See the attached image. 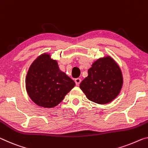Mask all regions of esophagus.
<instances>
[{"label": "esophagus", "mask_w": 148, "mask_h": 148, "mask_svg": "<svg viewBox=\"0 0 148 148\" xmlns=\"http://www.w3.org/2000/svg\"><path fill=\"white\" fill-rule=\"evenodd\" d=\"M75 82L76 85L79 86V84H80V83H81V79H79V78H77V79H75Z\"/></svg>", "instance_id": "esophagus-1"}]
</instances>
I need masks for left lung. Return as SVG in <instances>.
<instances>
[{"label": "left lung", "instance_id": "left-lung-1", "mask_svg": "<svg viewBox=\"0 0 148 148\" xmlns=\"http://www.w3.org/2000/svg\"><path fill=\"white\" fill-rule=\"evenodd\" d=\"M123 85L122 73L119 65L110 56L98 59L88 70V76L80 84L87 99L104 104L116 97Z\"/></svg>", "mask_w": 148, "mask_h": 148}]
</instances>
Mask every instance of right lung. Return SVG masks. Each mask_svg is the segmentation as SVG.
<instances>
[{
	"label": "right lung",
	"mask_w": 148,
	"mask_h": 148,
	"mask_svg": "<svg viewBox=\"0 0 148 148\" xmlns=\"http://www.w3.org/2000/svg\"><path fill=\"white\" fill-rule=\"evenodd\" d=\"M75 83L61 71L58 61L45 53L33 61L27 73L26 89L32 101L44 108H53L63 101Z\"/></svg>",
	"instance_id": "obj_1"
}]
</instances>
